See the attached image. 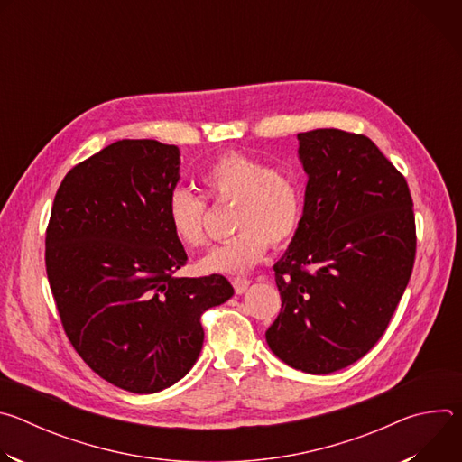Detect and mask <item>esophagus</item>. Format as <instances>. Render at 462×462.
Returning a JSON list of instances; mask_svg holds the SVG:
<instances>
[{"label": "esophagus", "mask_w": 462, "mask_h": 462, "mask_svg": "<svg viewBox=\"0 0 462 462\" xmlns=\"http://www.w3.org/2000/svg\"><path fill=\"white\" fill-rule=\"evenodd\" d=\"M232 285H234L236 294H243L248 289L250 280L248 278H232Z\"/></svg>", "instance_id": "1"}]
</instances>
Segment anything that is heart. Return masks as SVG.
I'll use <instances>...</instances> for the list:
<instances>
[{
    "mask_svg": "<svg viewBox=\"0 0 462 462\" xmlns=\"http://www.w3.org/2000/svg\"><path fill=\"white\" fill-rule=\"evenodd\" d=\"M199 180L216 205H232L230 223L237 232L201 259L203 273H245L265 255L269 245L283 246L296 234L303 195L292 171L228 150L205 166ZM166 217L180 246L193 250L208 243V205L203 197L182 188L173 189L168 197Z\"/></svg>",
    "mask_w": 462,
    "mask_h": 462,
    "instance_id": "obj_1",
    "label": "heart"
}]
</instances>
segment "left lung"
Returning <instances> with one entry per match:
<instances>
[{
	"label": "left lung",
	"mask_w": 462,
	"mask_h": 462,
	"mask_svg": "<svg viewBox=\"0 0 462 462\" xmlns=\"http://www.w3.org/2000/svg\"><path fill=\"white\" fill-rule=\"evenodd\" d=\"M298 141L305 207L274 265L282 310L265 337L291 367L327 374L385 333L411 278L415 214L406 177L365 135L327 127Z\"/></svg>",
	"instance_id": "left-lung-1"
}]
</instances>
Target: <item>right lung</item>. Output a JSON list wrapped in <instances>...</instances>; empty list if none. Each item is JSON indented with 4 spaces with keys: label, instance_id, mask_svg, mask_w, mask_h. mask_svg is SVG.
<instances>
[{
    "label": "right lung",
    "instance_id": "1",
    "mask_svg": "<svg viewBox=\"0 0 462 462\" xmlns=\"http://www.w3.org/2000/svg\"><path fill=\"white\" fill-rule=\"evenodd\" d=\"M179 150L116 141L63 177L45 230V269L61 327L109 383L157 393L201 353V316L234 289L221 274L177 278L188 259L168 225Z\"/></svg>",
    "mask_w": 462,
    "mask_h": 462
}]
</instances>
